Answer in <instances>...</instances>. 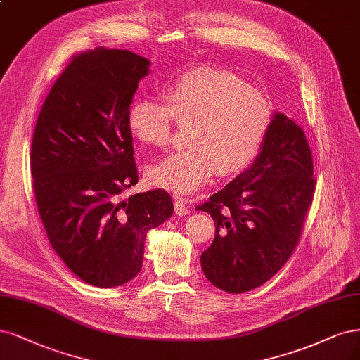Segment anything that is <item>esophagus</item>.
<instances>
[{"label": "esophagus", "mask_w": 360, "mask_h": 360, "mask_svg": "<svg viewBox=\"0 0 360 360\" xmlns=\"http://www.w3.org/2000/svg\"><path fill=\"white\" fill-rule=\"evenodd\" d=\"M174 210H176V214H179V216L188 214L191 212L188 200H186V198H183V196H177L174 200Z\"/></svg>", "instance_id": "obj_1"}]
</instances>
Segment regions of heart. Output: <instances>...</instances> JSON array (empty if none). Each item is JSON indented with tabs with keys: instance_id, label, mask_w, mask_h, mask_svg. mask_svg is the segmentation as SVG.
<instances>
[{
	"instance_id": "1",
	"label": "heart",
	"mask_w": 360,
	"mask_h": 360,
	"mask_svg": "<svg viewBox=\"0 0 360 360\" xmlns=\"http://www.w3.org/2000/svg\"><path fill=\"white\" fill-rule=\"evenodd\" d=\"M167 104L137 100L128 110V128L143 144L167 147L176 122L189 127V148L147 169V180L174 193H191L216 174H240L259 155L272 123L268 98L238 76L198 68L183 74L165 92Z\"/></svg>"
}]
</instances>
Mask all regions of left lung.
Masks as SVG:
<instances>
[{"mask_svg": "<svg viewBox=\"0 0 360 360\" xmlns=\"http://www.w3.org/2000/svg\"><path fill=\"white\" fill-rule=\"evenodd\" d=\"M313 156L300 125L276 113L255 164L198 205L214 220L201 255L207 280L229 293L262 286L292 257L313 204Z\"/></svg>", "mask_w": 360, "mask_h": 360, "instance_id": "obj_1", "label": "left lung"}]
</instances>
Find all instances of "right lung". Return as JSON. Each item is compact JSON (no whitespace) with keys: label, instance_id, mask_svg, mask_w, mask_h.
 Listing matches in <instances>:
<instances>
[{"label":"right lung","instance_id":"add662e5","mask_svg":"<svg viewBox=\"0 0 360 360\" xmlns=\"http://www.w3.org/2000/svg\"><path fill=\"white\" fill-rule=\"evenodd\" d=\"M146 58L96 47L71 56L35 123L31 174L49 241L79 278L116 288L139 274L148 229L174 212L167 191L137 184L128 110Z\"/></svg>","mask_w":360,"mask_h":360}]
</instances>
